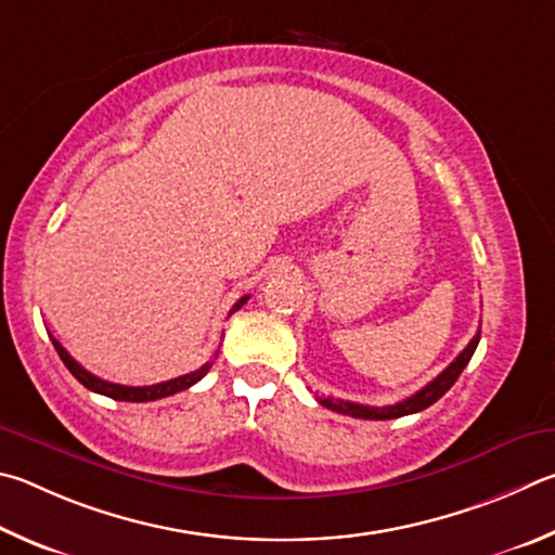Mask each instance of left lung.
Returning a JSON list of instances; mask_svg holds the SVG:
<instances>
[{"label":"left lung","instance_id":"1","mask_svg":"<svg viewBox=\"0 0 555 555\" xmlns=\"http://www.w3.org/2000/svg\"><path fill=\"white\" fill-rule=\"evenodd\" d=\"M480 344V332L470 338V344L463 348V353L455 358V361L446 367V371L434 377L429 385H424L420 392H414L406 400L397 402V404H387V406H367V404H358V402H348V400H336V397H317L319 404H324L326 410L338 412V414H348L356 416V420H397V416H406V414H416L431 406L434 402H439L441 397L451 390L453 383L459 380V375L463 373V367L470 363V358L475 353V348Z\"/></svg>","mask_w":555,"mask_h":555}]
</instances>
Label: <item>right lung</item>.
I'll list each match as a JSON object with an SVG mask.
<instances>
[{
  "label": "right lung",
  "instance_id": "obj_1",
  "mask_svg": "<svg viewBox=\"0 0 555 555\" xmlns=\"http://www.w3.org/2000/svg\"><path fill=\"white\" fill-rule=\"evenodd\" d=\"M248 297H241L236 305L231 307V314L238 312V309L246 305ZM51 341L55 346L57 356H61V361L65 363L67 371H70L77 380H80L87 390H92L96 395H104V397H112V400H119V402H153V400H160V397H170L175 392H182L188 390V387H192L194 383H199L204 375L209 373V367L214 365V358L219 356V351L214 353L211 361L204 363L199 371L194 373H188V375H180V377H172V380H165V383H158V385H149V387H129V385H116V383H109V380H102V377L92 375L90 371H85V367L75 361V358L65 351V348L55 341V338L51 336Z\"/></svg>",
  "mask_w": 555,
  "mask_h": 555
}]
</instances>
